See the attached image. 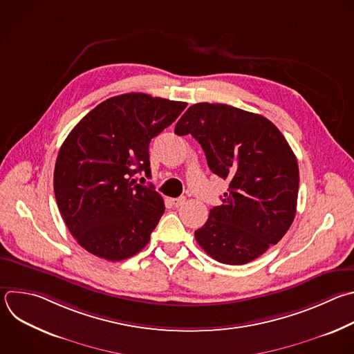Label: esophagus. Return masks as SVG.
<instances>
[{
    "mask_svg": "<svg viewBox=\"0 0 354 354\" xmlns=\"http://www.w3.org/2000/svg\"><path fill=\"white\" fill-rule=\"evenodd\" d=\"M171 203H172V205L176 207V208H178V207H182V205L186 203V197L182 196V197H178V198H172Z\"/></svg>",
    "mask_w": 354,
    "mask_h": 354,
    "instance_id": "34e87169",
    "label": "esophagus"
}]
</instances>
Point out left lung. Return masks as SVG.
Here are the masks:
<instances>
[{
    "label": "left lung",
    "instance_id": "1",
    "mask_svg": "<svg viewBox=\"0 0 354 354\" xmlns=\"http://www.w3.org/2000/svg\"><path fill=\"white\" fill-rule=\"evenodd\" d=\"M203 147L209 169L229 180L222 204L194 232L214 260L242 266L277 245L297 205L299 165L279 129L259 113L226 104L192 105L175 127Z\"/></svg>",
    "mask_w": 354,
    "mask_h": 354
}]
</instances>
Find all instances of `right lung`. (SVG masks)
<instances>
[{
    "label": "right lung",
    "instance_id": "right-lung-1",
    "mask_svg": "<svg viewBox=\"0 0 354 354\" xmlns=\"http://www.w3.org/2000/svg\"><path fill=\"white\" fill-rule=\"evenodd\" d=\"M186 105L145 93L115 95L91 109L65 139L54 169L55 200L72 236L88 253L121 261L149 243L165 205L135 175H150L151 139Z\"/></svg>",
    "mask_w": 354,
    "mask_h": 354
}]
</instances>
